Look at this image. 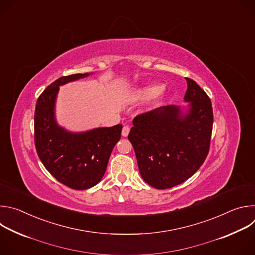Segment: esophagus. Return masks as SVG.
Segmentation results:
<instances>
[{
  "instance_id": "34e87169",
  "label": "esophagus",
  "mask_w": 255,
  "mask_h": 255,
  "mask_svg": "<svg viewBox=\"0 0 255 255\" xmlns=\"http://www.w3.org/2000/svg\"><path fill=\"white\" fill-rule=\"evenodd\" d=\"M129 132H130V128H129V126H124V127H123V129H122V136L127 137V136H128V134H129Z\"/></svg>"
}]
</instances>
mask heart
<instances>
[{
  "label": "heart",
  "instance_id": "b5f03b06",
  "mask_svg": "<svg viewBox=\"0 0 255 255\" xmlns=\"http://www.w3.org/2000/svg\"><path fill=\"white\" fill-rule=\"evenodd\" d=\"M161 91V86L159 85H149L146 87H143L138 89L134 95L132 96V99L134 100H147L150 99L157 94H159Z\"/></svg>",
  "mask_w": 255,
  "mask_h": 255
}]
</instances>
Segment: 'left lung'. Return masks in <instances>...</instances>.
<instances>
[{
    "label": "left lung",
    "instance_id": "obj_1",
    "mask_svg": "<svg viewBox=\"0 0 255 255\" xmlns=\"http://www.w3.org/2000/svg\"><path fill=\"white\" fill-rule=\"evenodd\" d=\"M186 81V113L175 105L159 107L136 116L128 135L142 178L158 190L184 183L200 168L209 152L212 103L195 81Z\"/></svg>",
    "mask_w": 255,
    "mask_h": 255
}]
</instances>
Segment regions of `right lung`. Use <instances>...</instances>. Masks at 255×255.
Returning a JSON list of instances; mask_svg holds the SVG:
<instances>
[{
  "label": "right lung",
  "mask_w": 255,
  "mask_h": 255,
  "mask_svg": "<svg viewBox=\"0 0 255 255\" xmlns=\"http://www.w3.org/2000/svg\"><path fill=\"white\" fill-rule=\"evenodd\" d=\"M89 76L76 74L53 82L39 96L34 114L35 147L41 162L59 183L74 190L90 189L102 179L122 131L118 124L74 133L57 124L54 110L59 86Z\"/></svg>",
  "instance_id": "obj_1"
}]
</instances>
